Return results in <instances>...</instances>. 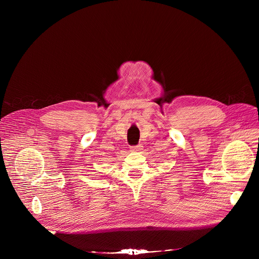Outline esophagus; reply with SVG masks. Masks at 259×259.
I'll list each match as a JSON object with an SVG mask.
<instances>
[{
  "label": "esophagus",
  "mask_w": 259,
  "mask_h": 259,
  "mask_svg": "<svg viewBox=\"0 0 259 259\" xmlns=\"http://www.w3.org/2000/svg\"><path fill=\"white\" fill-rule=\"evenodd\" d=\"M142 149H143V146H142L141 144H138V145H135V146H131V147H130V150H131L132 152H139V151H142Z\"/></svg>",
  "instance_id": "1"
}]
</instances>
